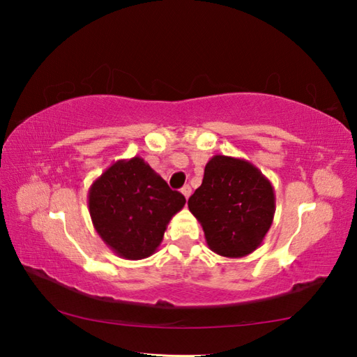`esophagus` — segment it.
Segmentation results:
<instances>
[{
	"label": "esophagus",
	"mask_w": 357,
	"mask_h": 357,
	"mask_svg": "<svg viewBox=\"0 0 357 357\" xmlns=\"http://www.w3.org/2000/svg\"><path fill=\"white\" fill-rule=\"evenodd\" d=\"M181 193L185 196V199H188V198H190V195H192V187L190 185H184L183 188H181Z\"/></svg>",
	"instance_id": "1"
}]
</instances>
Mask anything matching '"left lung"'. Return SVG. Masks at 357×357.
<instances>
[{
    "instance_id": "8db88e82",
    "label": "left lung",
    "mask_w": 357,
    "mask_h": 357,
    "mask_svg": "<svg viewBox=\"0 0 357 357\" xmlns=\"http://www.w3.org/2000/svg\"><path fill=\"white\" fill-rule=\"evenodd\" d=\"M211 252L244 257L262 244L276 210L275 190L262 172L245 159L215 155L201 187L188 199Z\"/></svg>"
}]
</instances>
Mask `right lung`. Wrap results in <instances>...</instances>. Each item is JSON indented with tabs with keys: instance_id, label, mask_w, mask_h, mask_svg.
<instances>
[{
	"instance_id": "add662e5",
	"label": "right lung",
	"mask_w": 357,
	"mask_h": 357,
	"mask_svg": "<svg viewBox=\"0 0 357 357\" xmlns=\"http://www.w3.org/2000/svg\"><path fill=\"white\" fill-rule=\"evenodd\" d=\"M185 198L135 156L113 162L89 188L96 233L113 253L130 261L153 255Z\"/></svg>"
}]
</instances>
